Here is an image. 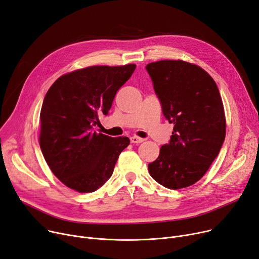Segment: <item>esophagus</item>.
<instances>
[{
	"instance_id": "1",
	"label": "esophagus",
	"mask_w": 259,
	"mask_h": 259,
	"mask_svg": "<svg viewBox=\"0 0 259 259\" xmlns=\"http://www.w3.org/2000/svg\"><path fill=\"white\" fill-rule=\"evenodd\" d=\"M130 141H131L132 144H141V143H143L145 140L142 139V138H139V137H132V138L130 139Z\"/></svg>"
}]
</instances>
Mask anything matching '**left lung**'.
Returning <instances> with one entry per match:
<instances>
[{"mask_svg":"<svg viewBox=\"0 0 259 259\" xmlns=\"http://www.w3.org/2000/svg\"><path fill=\"white\" fill-rule=\"evenodd\" d=\"M161 111L174 124L168 144L148 165L152 179L169 189L199 181L219 155L226 137L221 93L200 67L184 61H158L146 66Z\"/></svg>","mask_w":259,"mask_h":259,"instance_id":"left-lung-1","label":"left lung"}]
</instances>
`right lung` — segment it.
Wrapping results in <instances>:
<instances>
[{"label": "right lung", "mask_w": 259, "mask_h": 259, "mask_svg": "<svg viewBox=\"0 0 259 259\" xmlns=\"http://www.w3.org/2000/svg\"><path fill=\"white\" fill-rule=\"evenodd\" d=\"M134 64L92 66L59 77L40 110L39 146L52 173L80 193L94 192L114 170L127 137L93 131L99 114H108L117 90L130 78Z\"/></svg>", "instance_id": "add662e5"}]
</instances>
